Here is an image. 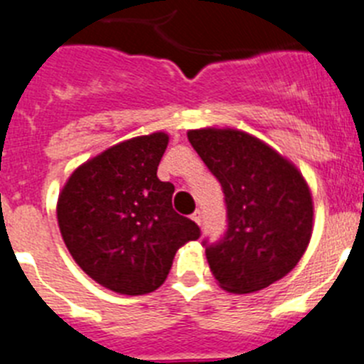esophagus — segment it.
<instances>
[{"instance_id": "1", "label": "esophagus", "mask_w": 364, "mask_h": 364, "mask_svg": "<svg viewBox=\"0 0 364 364\" xmlns=\"http://www.w3.org/2000/svg\"><path fill=\"white\" fill-rule=\"evenodd\" d=\"M191 218H193V220H195V222H197V224H202V213H200V211H198V210L191 215Z\"/></svg>"}]
</instances>
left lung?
<instances>
[{
  "mask_svg": "<svg viewBox=\"0 0 364 364\" xmlns=\"http://www.w3.org/2000/svg\"><path fill=\"white\" fill-rule=\"evenodd\" d=\"M188 138L226 200V235L205 246L218 286L253 294L281 281L304 255L314 230V200L302 173L244 131L204 127L188 131Z\"/></svg>",
  "mask_w": 364,
  "mask_h": 364,
  "instance_id": "8db88e82",
  "label": "left lung"
}]
</instances>
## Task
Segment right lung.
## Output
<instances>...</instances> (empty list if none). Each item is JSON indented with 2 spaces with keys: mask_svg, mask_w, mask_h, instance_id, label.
I'll use <instances>...</instances> for the list:
<instances>
[{
  "mask_svg": "<svg viewBox=\"0 0 364 364\" xmlns=\"http://www.w3.org/2000/svg\"><path fill=\"white\" fill-rule=\"evenodd\" d=\"M169 144L162 131L109 147L76 167L58 197V226L83 272L122 295L164 284L178 247L200 230L173 210L175 186L156 169Z\"/></svg>",
  "mask_w": 364,
  "mask_h": 364,
  "instance_id": "right-lung-1",
  "label": "right lung"
}]
</instances>
